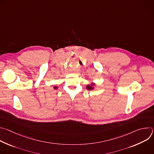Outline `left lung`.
<instances>
[{"label": "left lung", "mask_w": 154, "mask_h": 154, "mask_svg": "<svg viewBox=\"0 0 154 154\" xmlns=\"http://www.w3.org/2000/svg\"><path fill=\"white\" fill-rule=\"evenodd\" d=\"M94 85V83H92L91 85H88V86H86V88H87L88 90H93V86Z\"/></svg>", "instance_id": "1"}]
</instances>
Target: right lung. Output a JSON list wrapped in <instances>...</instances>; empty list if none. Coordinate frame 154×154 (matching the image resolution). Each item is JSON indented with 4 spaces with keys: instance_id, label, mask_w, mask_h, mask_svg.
<instances>
[{
    "instance_id": "add662e5",
    "label": "right lung",
    "mask_w": 154,
    "mask_h": 154,
    "mask_svg": "<svg viewBox=\"0 0 154 154\" xmlns=\"http://www.w3.org/2000/svg\"><path fill=\"white\" fill-rule=\"evenodd\" d=\"M54 88V89H57V86H55V87Z\"/></svg>"
}]
</instances>
